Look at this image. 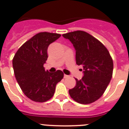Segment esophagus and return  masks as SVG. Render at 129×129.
Here are the masks:
<instances>
[{
    "label": "esophagus",
    "mask_w": 129,
    "mask_h": 129,
    "mask_svg": "<svg viewBox=\"0 0 129 129\" xmlns=\"http://www.w3.org/2000/svg\"><path fill=\"white\" fill-rule=\"evenodd\" d=\"M69 75H64V79H67V78H69Z\"/></svg>",
    "instance_id": "esophagus-1"
}]
</instances>
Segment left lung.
<instances>
[{
  "instance_id": "left-lung-1",
  "label": "left lung",
  "mask_w": 129,
  "mask_h": 129,
  "mask_svg": "<svg viewBox=\"0 0 129 129\" xmlns=\"http://www.w3.org/2000/svg\"><path fill=\"white\" fill-rule=\"evenodd\" d=\"M76 50V62L83 67L84 76L69 90L71 97L83 105L96 101L105 91L113 76V61L109 50L99 40L82 30L62 35Z\"/></svg>"
}]
</instances>
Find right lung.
<instances>
[{
	"mask_svg": "<svg viewBox=\"0 0 129 129\" xmlns=\"http://www.w3.org/2000/svg\"><path fill=\"white\" fill-rule=\"evenodd\" d=\"M60 36L57 33H39L24 43L12 59L17 82L24 94L33 101L43 103L50 99L56 84L63 79L61 71L49 73L43 67L48 58V47Z\"/></svg>",
	"mask_w": 129,
	"mask_h": 129,
	"instance_id": "add662e5",
	"label": "right lung"
}]
</instances>
